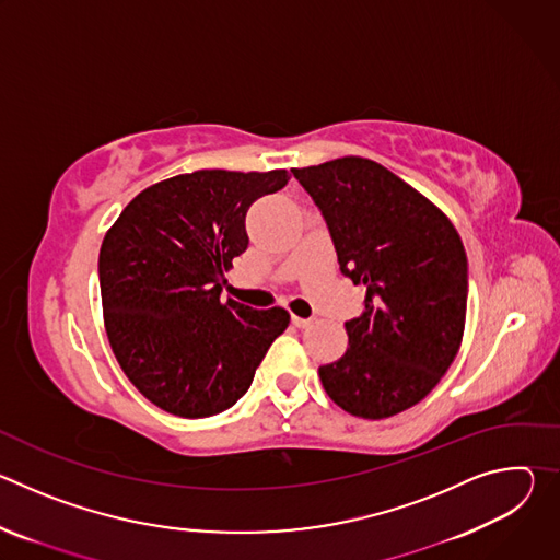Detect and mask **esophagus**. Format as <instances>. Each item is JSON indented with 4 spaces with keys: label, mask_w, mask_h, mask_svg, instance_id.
Segmentation results:
<instances>
[{
    "label": "esophagus",
    "mask_w": 560,
    "mask_h": 560,
    "mask_svg": "<svg viewBox=\"0 0 560 560\" xmlns=\"http://www.w3.org/2000/svg\"><path fill=\"white\" fill-rule=\"evenodd\" d=\"M314 322H316L314 316H310V318H303V316H292V324H294L296 328H310Z\"/></svg>",
    "instance_id": "obj_1"
}]
</instances>
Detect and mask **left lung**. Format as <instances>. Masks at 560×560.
<instances>
[{"mask_svg": "<svg viewBox=\"0 0 560 560\" xmlns=\"http://www.w3.org/2000/svg\"><path fill=\"white\" fill-rule=\"evenodd\" d=\"M322 210L341 272L365 288L346 354L318 368L332 401L361 419L404 412L452 365L467 310V257L452 221L372 159L292 168Z\"/></svg>", "mask_w": 560, "mask_h": 560, "instance_id": "obj_1", "label": "left lung"}]
</instances>
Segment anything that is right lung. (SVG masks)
I'll list each match as a JSON object with an SVG mask.
<instances>
[{"instance_id": "right-lung-1", "label": "right lung", "mask_w": 560, "mask_h": 560, "mask_svg": "<svg viewBox=\"0 0 560 560\" xmlns=\"http://www.w3.org/2000/svg\"><path fill=\"white\" fill-rule=\"evenodd\" d=\"M285 171H197L141 190L106 232L100 288L110 348L130 383L175 417L203 419L242 398L283 307L221 301L223 272L246 253V212Z\"/></svg>"}]
</instances>
